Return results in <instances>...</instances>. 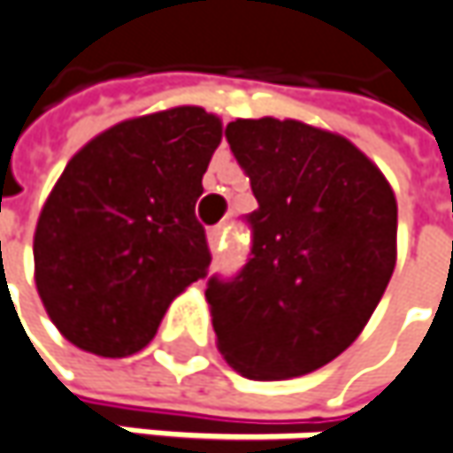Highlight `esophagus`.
<instances>
[{"label": "esophagus", "mask_w": 453, "mask_h": 453, "mask_svg": "<svg viewBox=\"0 0 453 453\" xmlns=\"http://www.w3.org/2000/svg\"><path fill=\"white\" fill-rule=\"evenodd\" d=\"M220 243H223V227L215 226L207 230V246H210V251L215 253L220 249Z\"/></svg>", "instance_id": "esophagus-1"}]
</instances>
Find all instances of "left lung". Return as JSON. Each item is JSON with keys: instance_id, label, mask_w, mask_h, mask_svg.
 <instances>
[{"instance_id": "1", "label": "left lung", "mask_w": 453, "mask_h": 453, "mask_svg": "<svg viewBox=\"0 0 453 453\" xmlns=\"http://www.w3.org/2000/svg\"><path fill=\"white\" fill-rule=\"evenodd\" d=\"M251 179V258L210 277L218 349L249 380L326 366L364 331L397 256V202L351 141L297 120L227 122Z\"/></svg>"}]
</instances>
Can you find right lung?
I'll return each instance as SVG.
<instances>
[{
    "mask_svg": "<svg viewBox=\"0 0 453 453\" xmlns=\"http://www.w3.org/2000/svg\"><path fill=\"white\" fill-rule=\"evenodd\" d=\"M223 122L173 107L118 122L81 148L42 204L35 284L56 328L122 359L150 343L172 300L207 277L195 215Z\"/></svg>",
    "mask_w": 453,
    "mask_h": 453,
    "instance_id": "right-lung-1",
    "label": "right lung"
}]
</instances>
